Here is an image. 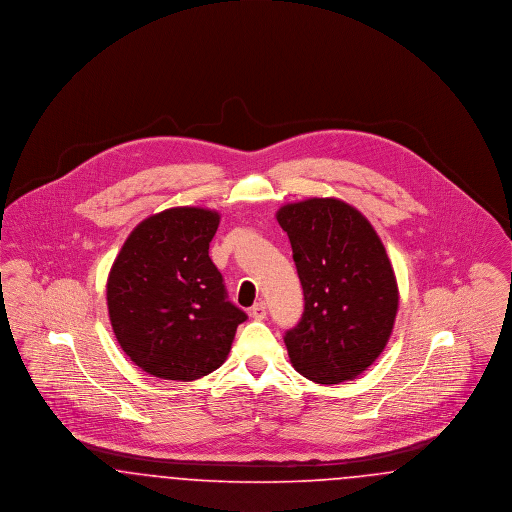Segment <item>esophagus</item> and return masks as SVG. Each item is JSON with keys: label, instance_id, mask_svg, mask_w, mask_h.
<instances>
[{"label": "esophagus", "instance_id": "1", "mask_svg": "<svg viewBox=\"0 0 512 512\" xmlns=\"http://www.w3.org/2000/svg\"><path fill=\"white\" fill-rule=\"evenodd\" d=\"M251 317L255 320H265L267 318V303L265 301H259L251 307Z\"/></svg>", "mask_w": 512, "mask_h": 512}]
</instances>
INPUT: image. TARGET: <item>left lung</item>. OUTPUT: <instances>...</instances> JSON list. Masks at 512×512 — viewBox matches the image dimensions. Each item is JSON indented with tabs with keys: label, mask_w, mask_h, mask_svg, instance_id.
Masks as SVG:
<instances>
[{
	"label": "left lung",
	"mask_w": 512,
	"mask_h": 512,
	"mask_svg": "<svg viewBox=\"0 0 512 512\" xmlns=\"http://www.w3.org/2000/svg\"><path fill=\"white\" fill-rule=\"evenodd\" d=\"M303 286V317L284 341L293 368L317 382L353 380L390 340L397 280L372 224L336 197L288 203L276 213Z\"/></svg>",
	"instance_id": "1"
}]
</instances>
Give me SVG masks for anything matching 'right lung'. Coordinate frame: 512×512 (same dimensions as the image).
I'll return each instance as SVG.
<instances>
[{
  "label": "right lung",
  "instance_id": "1",
  "mask_svg": "<svg viewBox=\"0 0 512 512\" xmlns=\"http://www.w3.org/2000/svg\"><path fill=\"white\" fill-rule=\"evenodd\" d=\"M220 215L172 207L142 220L122 245L109 278L115 338L144 372L190 382L217 370L247 315L226 299L209 244Z\"/></svg>",
  "mask_w": 512,
  "mask_h": 512
}]
</instances>
